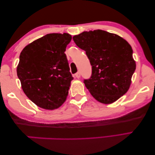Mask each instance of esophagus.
I'll return each instance as SVG.
<instances>
[{
    "mask_svg": "<svg viewBox=\"0 0 155 155\" xmlns=\"http://www.w3.org/2000/svg\"><path fill=\"white\" fill-rule=\"evenodd\" d=\"M75 76L77 78H80V76H81V74H80V71H78V73H76L75 74Z\"/></svg>",
    "mask_w": 155,
    "mask_h": 155,
    "instance_id": "34e87169",
    "label": "esophagus"
}]
</instances>
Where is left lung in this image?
<instances>
[{
	"label": "left lung",
	"instance_id": "1",
	"mask_svg": "<svg viewBox=\"0 0 155 155\" xmlns=\"http://www.w3.org/2000/svg\"><path fill=\"white\" fill-rule=\"evenodd\" d=\"M92 66L86 87L95 100L111 104L127 92L136 68L133 49L126 40L103 30L84 31L73 37Z\"/></svg>",
	"mask_w": 155,
	"mask_h": 155
}]
</instances>
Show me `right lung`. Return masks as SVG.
Segmentation results:
<instances>
[{"label": "right lung", "mask_w": 155, "mask_h": 155, "mask_svg": "<svg viewBox=\"0 0 155 155\" xmlns=\"http://www.w3.org/2000/svg\"><path fill=\"white\" fill-rule=\"evenodd\" d=\"M71 38L67 33L47 34L20 53L17 75L25 95L40 108L54 110L67 99L73 78L64 51Z\"/></svg>", "instance_id": "right-lung-1"}]
</instances>
